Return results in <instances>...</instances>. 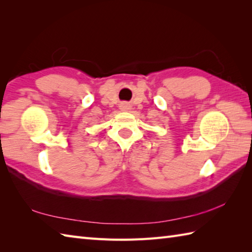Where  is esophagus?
I'll return each instance as SVG.
<instances>
[{
  "label": "esophagus",
  "mask_w": 252,
  "mask_h": 252,
  "mask_svg": "<svg viewBox=\"0 0 252 252\" xmlns=\"http://www.w3.org/2000/svg\"><path fill=\"white\" fill-rule=\"evenodd\" d=\"M122 106H123V107H126V104H122Z\"/></svg>",
  "instance_id": "esophagus-1"
}]
</instances>
